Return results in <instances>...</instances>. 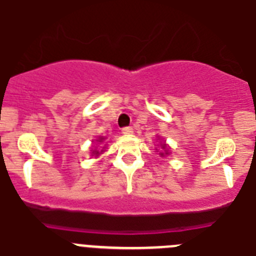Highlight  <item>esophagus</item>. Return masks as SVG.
<instances>
[{"instance_id":"34e87169","label":"esophagus","mask_w":256,"mask_h":256,"mask_svg":"<svg viewBox=\"0 0 256 256\" xmlns=\"http://www.w3.org/2000/svg\"><path fill=\"white\" fill-rule=\"evenodd\" d=\"M122 133H123V134H132L133 128L132 126H124L123 130H122Z\"/></svg>"}]
</instances>
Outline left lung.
<instances>
[{"instance_id": "obj_1", "label": "left lung", "mask_w": 256, "mask_h": 256, "mask_svg": "<svg viewBox=\"0 0 256 256\" xmlns=\"http://www.w3.org/2000/svg\"><path fill=\"white\" fill-rule=\"evenodd\" d=\"M160 146H162V152H159V155L160 156H166V155H169V151H168V148H166V144H160Z\"/></svg>"}]
</instances>
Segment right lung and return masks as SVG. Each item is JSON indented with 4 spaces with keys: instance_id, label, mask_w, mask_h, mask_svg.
<instances>
[{
    "instance_id": "add662e5",
    "label": "right lung",
    "mask_w": 256,
    "mask_h": 256,
    "mask_svg": "<svg viewBox=\"0 0 256 256\" xmlns=\"http://www.w3.org/2000/svg\"><path fill=\"white\" fill-rule=\"evenodd\" d=\"M96 141L100 142V144H102V142L105 141V137H98V140H96ZM102 151H104V148L101 151L97 150V148H94V150H92V156H98L101 152H102Z\"/></svg>"
}]
</instances>
